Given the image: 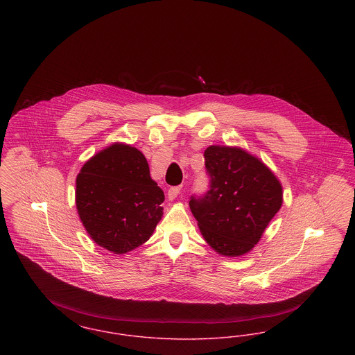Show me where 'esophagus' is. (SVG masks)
Listing matches in <instances>:
<instances>
[{
    "mask_svg": "<svg viewBox=\"0 0 355 355\" xmlns=\"http://www.w3.org/2000/svg\"><path fill=\"white\" fill-rule=\"evenodd\" d=\"M181 193V186H171L169 190H168V198L170 201L175 200L178 197V194Z\"/></svg>",
    "mask_w": 355,
    "mask_h": 355,
    "instance_id": "obj_1",
    "label": "esophagus"
}]
</instances>
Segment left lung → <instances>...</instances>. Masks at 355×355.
I'll list each match as a JSON object with an SVG mask.
<instances>
[{"instance_id": "obj_1", "label": "left lung", "mask_w": 355, "mask_h": 355, "mask_svg": "<svg viewBox=\"0 0 355 355\" xmlns=\"http://www.w3.org/2000/svg\"><path fill=\"white\" fill-rule=\"evenodd\" d=\"M203 157L209 189L190 197V210L217 253H248L281 209L282 186L269 168L242 149L209 146Z\"/></svg>"}]
</instances>
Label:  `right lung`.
<instances>
[{
  "label": "right lung",
  "mask_w": 355,
  "mask_h": 355,
  "mask_svg": "<svg viewBox=\"0 0 355 355\" xmlns=\"http://www.w3.org/2000/svg\"><path fill=\"white\" fill-rule=\"evenodd\" d=\"M164 201L145 155L129 145L106 148L77 175L80 218L94 242L113 253H128L150 238Z\"/></svg>",
  "instance_id": "right-lung-1"
}]
</instances>
